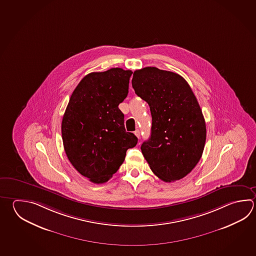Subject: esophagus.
Listing matches in <instances>:
<instances>
[{
	"instance_id": "esophagus-1",
	"label": "esophagus",
	"mask_w": 256,
	"mask_h": 256,
	"mask_svg": "<svg viewBox=\"0 0 256 256\" xmlns=\"http://www.w3.org/2000/svg\"><path fill=\"white\" fill-rule=\"evenodd\" d=\"M135 135L136 136V138H138V140H140V135H141V134H140V130H136L135 131Z\"/></svg>"
}]
</instances>
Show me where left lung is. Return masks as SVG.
I'll return each instance as SVG.
<instances>
[{"label": "left lung", "mask_w": 256, "mask_h": 256, "mask_svg": "<svg viewBox=\"0 0 256 256\" xmlns=\"http://www.w3.org/2000/svg\"><path fill=\"white\" fill-rule=\"evenodd\" d=\"M132 87L152 116L150 140L141 145L150 168L164 182L183 178L199 162L206 138L202 110L188 83L176 73L146 67L134 72Z\"/></svg>", "instance_id": "left-lung-1"}]
</instances>
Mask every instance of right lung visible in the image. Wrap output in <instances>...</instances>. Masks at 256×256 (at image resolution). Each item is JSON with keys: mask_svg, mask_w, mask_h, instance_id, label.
I'll return each mask as SVG.
<instances>
[{"mask_svg": "<svg viewBox=\"0 0 256 256\" xmlns=\"http://www.w3.org/2000/svg\"><path fill=\"white\" fill-rule=\"evenodd\" d=\"M132 72L113 68L86 75L74 90L62 123L68 158L95 184L108 181L134 148L138 138L126 132L118 105L128 93Z\"/></svg>", "mask_w": 256, "mask_h": 256, "instance_id": "obj_1", "label": "right lung"}]
</instances>
